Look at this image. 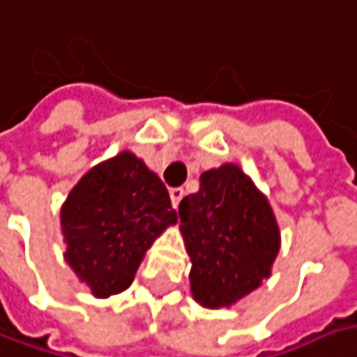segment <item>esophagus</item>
<instances>
[{
    "mask_svg": "<svg viewBox=\"0 0 357 357\" xmlns=\"http://www.w3.org/2000/svg\"><path fill=\"white\" fill-rule=\"evenodd\" d=\"M169 198H172V206L178 210L179 202H181V198H183V190H181V188H174V190L169 192Z\"/></svg>",
    "mask_w": 357,
    "mask_h": 357,
    "instance_id": "34e87169",
    "label": "esophagus"
}]
</instances>
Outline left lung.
Instances as JSON below:
<instances>
[{"instance_id":"1","label":"left lung","mask_w":357,"mask_h":357,"mask_svg":"<svg viewBox=\"0 0 357 357\" xmlns=\"http://www.w3.org/2000/svg\"><path fill=\"white\" fill-rule=\"evenodd\" d=\"M179 232L192 262L190 291L208 309L232 307L271 277L281 230L268 198L236 163L199 176L179 202Z\"/></svg>"}]
</instances>
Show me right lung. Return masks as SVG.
<instances>
[{
	"label": "right lung",
	"mask_w": 357,
	"mask_h": 357,
	"mask_svg": "<svg viewBox=\"0 0 357 357\" xmlns=\"http://www.w3.org/2000/svg\"><path fill=\"white\" fill-rule=\"evenodd\" d=\"M178 222L155 172L133 151L91 167L60 208L64 259L91 295L123 293L151 244Z\"/></svg>",
	"instance_id": "add662e5"
}]
</instances>
